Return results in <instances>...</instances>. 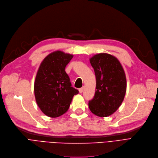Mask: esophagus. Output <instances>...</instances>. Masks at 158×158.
Returning a JSON list of instances; mask_svg holds the SVG:
<instances>
[{"mask_svg": "<svg viewBox=\"0 0 158 158\" xmlns=\"http://www.w3.org/2000/svg\"><path fill=\"white\" fill-rule=\"evenodd\" d=\"M79 93H80V94H82V93H83V88H79Z\"/></svg>", "mask_w": 158, "mask_h": 158, "instance_id": "34e87169", "label": "esophagus"}]
</instances>
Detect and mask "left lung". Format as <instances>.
Listing matches in <instances>:
<instances>
[{"label": "left lung", "mask_w": 158, "mask_h": 158, "mask_svg": "<svg viewBox=\"0 0 158 158\" xmlns=\"http://www.w3.org/2000/svg\"><path fill=\"white\" fill-rule=\"evenodd\" d=\"M96 77L95 95L89 101L90 111L99 117L113 114L125 98L127 79L124 69L117 57L100 53L90 58Z\"/></svg>", "instance_id": "1"}]
</instances>
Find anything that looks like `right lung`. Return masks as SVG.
Masks as SVG:
<instances>
[{
    "label": "right lung",
    "instance_id": "right-lung-1",
    "mask_svg": "<svg viewBox=\"0 0 158 158\" xmlns=\"http://www.w3.org/2000/svg\"><path fill=\"white\" fill-rule=\"evenodd\" d=\"M73 56L57 50L41 62L34 83V94L38 106L46 115L57 118L66 113L74 95L79 93L72 87L65 67Z\"/></svg>",
    "mask_w": 158,
    "mask_h": 158
}]
</instances>
